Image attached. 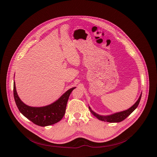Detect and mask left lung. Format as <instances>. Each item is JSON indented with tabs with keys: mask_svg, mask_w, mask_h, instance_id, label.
Instances as JSON below:
<instances>
[{
	"mask_svg": "<svg viewBox=\"0 0 157 157\" xmlns=\"http://www.w3.org/2000/svg\"><path fill=\"white\" fill-rule=\"evenodd\" d=\"M141 96H142V94H140V97L139 98V99L137 101V102L132 106L129 108V109L124 111L122 112H117L115 113L112 115H100L96 113H95L94 112H93L92 110V109L90 108V106H88L89 108V110L90 111V112L94 115L95 117H97L99 120L102 121H105V122H121L123 120H124L127 117H128L129 115H130L136 108H137L140 101L141 99Z\"/></svg>",
	"mask_w": 157,
	"mask_h": 157,
	"instance_id": "8db88e82",
	"label": "left lung"
}]
</instances>
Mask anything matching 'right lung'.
<instances>
[{"instance_id": "1", "label": "right lung", "mask_w": 157, "mask_h": 157, "mask_svg": "<svg viewBox=\"0 0 157 157\" xmlns=\"http://www.w3.org/2000/svg\"><path fill=\"white\" fill-rule=\"evenodd\" d=\"M74 88L76 87L68 90L54 103L42 107H33L24 104L17 94L15 81L13 83V95L18 110L23 115L34 124L47 126L57 123L63 117L68 99Z\"/></svg>"}]
</instances>
